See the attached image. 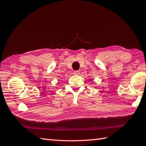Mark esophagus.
Here are the masks:
<instances>
[{"label":"esophagus","mask_w":146,"mask_h":146,"mask_svg":"<svg viewBox=\"0 0 146 146\" xmlns=\"http://www.w3.org/2000/svg\"><path fill=\"white\" fill-rule=\"evenodd\" d=\"M80 71H78V70H76V71H75L73 72V74L75 75H80Z\"/></svg>","instance_id":"obj_1"}]
</instances>
